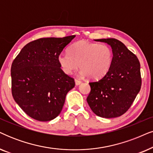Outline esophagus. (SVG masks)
I'll list each match as a JSON object with an SVG mask.
<instances>
[{
  "label": "esophagus",
  "mask_w": 153,
  "mask_h": 153,
  "mask_svg": "<svg viewBox=\"0 0 153 153\" xmlns=\"http://www.w3.org/2000/svg\"><path fill=\"white\" fill-rule=\"evenodd\" d=\"M75 84L76 85V86H79V85H80L81 84V81L80 80H79V79H75Z\"/></svg>",
  "instance_id": "1"
}]
</instances>
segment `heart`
I'll return each mask as SVG.
<instances>
[{
	"instance_id": "b5f03b06",
	"label": "heart",
	"mask_w": 153,
	"mask_h": 153,
	"mask_svg": "<svg viewBox=\"0 0 153 153\" xmlns=\"http://www.w3.org/2000/svg\"><path fill=\"white\" fill-rule=\"evenodd\" d=\"M112 58V51L108 45L81 40L69 48V53H60L57 59L65 74H72L79 65L81 76L98 79L108 72Z\"/></svg>"
}]
</instances>
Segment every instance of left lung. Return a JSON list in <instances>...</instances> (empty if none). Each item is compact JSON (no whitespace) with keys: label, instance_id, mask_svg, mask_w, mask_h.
<instances>
[{"label":"left lung","instance_id":"8db88e82","mask_svg":"<svg viewBox=\"0 0 153 153\" xmlns=\"http://www.w3.org/2000/svg\"><path fill=\"white\" fill-rule=\"evenodd\" d=\"M112 48L113 58L107 74L89 83L87 102L96 115L114 118L127 111L141 87L140 65L137 57L115 39H96Z\"/></svg>","mask_w":153,"mask_h":153}]
</instances>
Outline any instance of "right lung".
<instances>
[{"label": "right lung", "instance_id": "right-lung-1", "mask_svg": "<svg viewBox=\"0 0 153 153\" xmlns=\"http://www.w3.org/2000/svg\"><path fill=\"white\" fill-rule=\"evenodd\" d=\"M74 37L33 41L14 59L11 67L12 94L30 117L48 122L56 118L62 111L66 95L75 83L60 68L57 57Z\"/></svg>", "mask_w": 153, "mask_h": 153}]
</instances>
